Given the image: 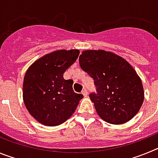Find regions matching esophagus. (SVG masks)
I'll return each mask as SVG.
<instances>
[{"label":"esophagus","mask_w":158,"mask_h":158,"mask_svg":"<svg viewBox=\"0 0 158 158\" xmlns=\"http://www.w3.org/2000/svg\"><path fill=\"white\" fill-rule=\"evenodd\" d=\"M81 93L82 94H83V96H88V91H87V89H83V90H82V92H81Z\"/></svg>","instance_id":"1"}]
</instances>
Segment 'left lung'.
<instances>
[{
  "instance_id": "left-lung-1",
  "label": "left lung",
  "mask_w": 158,
  "mask_h": 158,
  "mask_svg": "<svg viewBox=\"0 0 158 158\" xmlns=\"http://www.w3.org/2000/svg\"><path fill=\"white\" fill-rule=\"evenodd\" d=\"M80 66L93 78L96 93L89 97L102 119L111 124L131 120L140 110L144 91L136 71L126 60L103 50L85 51Z\"/></svg>"
}]
</instances>
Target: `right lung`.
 <instances>
[{
	"label": "right lung",
	"instance_id": "right-lung-1",
	"mask_svg": "<svg viewBox=\"0 0 158 158\" xmlns=\"http://www.w3.org/2000/svg\"><path fill=\"white\" fill-rule=\"evenodd\" d=\"M79 54L78 50L54 51L35 61L25 73L23 102L40 123L54 127L65 122L84 97L73 90V81L63 78Z\"/></svg>",
	"mask_w": 158,
	"mask_h": 158
}]
</instances>
